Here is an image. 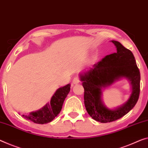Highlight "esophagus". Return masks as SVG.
I'll return each instance as SVG.
<instances>
[{"label": "esophagus", "mask_w": 148, "mask_h": 148, "mask_svg": "<svg viewBox=\"0 0 148 148\" xmlns=\"http://www.w3.org/2000/svg\"><path fill=\"white\" fill-rule=\"evenodd\" d=\"M80 82V79L78 78V77H75V78L73 79L72 80V84H78Z\"/></svg>", "instance_id": "esophagus-1"}]
</instances>
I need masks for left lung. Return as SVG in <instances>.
I'll use <instances>...</instances> for the list:
<instances>
[{"label":"left lung","instance_id":"left-lung-1","mask_svg":"<svg viewBox=\"0 0 148 148\" xmlns=\"http://www.w3.org/2000/svg\"><path fill=\"white\" fill-rule=\"evenodd\" d=\"M112 42L116 46V52L105 56L89 71L80 74L86 111L94 120L102 123L118 120L127 114L136 104L140 91V70L132 51L119 41ZM122 77L131 81L132 94L125 105L115 110H110L102 103L101 88Z\"/></svg>","mask_w":148,"mask_h":148}]
</instances>
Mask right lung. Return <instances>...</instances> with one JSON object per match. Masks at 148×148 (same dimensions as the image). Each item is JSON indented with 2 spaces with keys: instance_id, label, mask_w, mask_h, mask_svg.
Returning <instances> with one entry per match:
<instances>
[{
  "instance_id": "add662e5",
  "label": "right lung",
  "mask_w": 148,
  "mask_h": 148,
  "mask_svg": "<svg viewBox=\"0 0 148 148\" xmlns=\"http://www.w3.org/2000/svg\"><path fill=\"white\" fill-rule=\"evenodd\" d=\"M70 84H68L57 90L51 98V102L41 109L29 114H22V116L37 124L43 125L50 123L61 111L64 101L70 90Z\"/></svg>"
}]
</instances>
